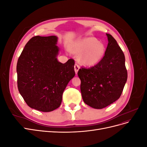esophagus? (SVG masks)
<instances>
[{
  "instance_id": "esophagus-1",
  "label": "esophagus",
  "mask_w": 147,
  "mask_h": 147,
  "mask_svg": "<svg viewBox=\"0 0 147 147\" xmlns=\"http://www.w3.org/2000/svg\"><path fill=\"white\" fill-rule=\"evenodd\" d=\"M74 69H75V74H77L78 71V70L80 69V66H79V65H78L77 64H75V65H74Z\"/></svg>"
}]
</instances>
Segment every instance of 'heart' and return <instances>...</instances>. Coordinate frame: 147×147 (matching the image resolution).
Returning a JSON list of instances; mask_svg holds the SVG:
<instances>
[{
  "label": "heart",
  "instance_id": "b5f03b06",
  "mask_svg": "<svg viewBox=\"0 0 147 147\" xmlns=\"http://www.w3.org/2000/svg\"><path fill=\"white\" fill-rule=\"evenodd\" d=\"M72 51L75 54H82L80 61L86 66H94L98 64L105 53V47L94 37H87L80 40L74 46Z\"/></svg>",
  "mask_w": 147,
  "mask_h": 147
}]
</instances>
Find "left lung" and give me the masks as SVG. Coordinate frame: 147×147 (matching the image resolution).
<instances>
[{"label": "left lung", "mask_w": 147, "mask_h": 147, "mask_svg": "<svg viewBox=\"0 0 147 147\" xmlns=\"http://www.w3.org/2000/svg\"><path fill=\"white\" fill-rule=\"evenodd\" d=\"M108 45L103 59L90 68L78 72L84 103L96 109L105 108L121 96L127 78L125 57L112 35L106 34Z\"/></svg>", "instance_id": "left-lung-1"}]
</instances>
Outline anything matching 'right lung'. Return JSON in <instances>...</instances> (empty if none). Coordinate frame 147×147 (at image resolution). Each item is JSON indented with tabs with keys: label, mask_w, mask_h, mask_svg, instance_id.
Wrapping results in <instances>:
<instances>
[{
	"label": "right lung",
	"mask_w": 147,
	"mask_h": 147,
	"mask_svg": "<svg viewBox=\"0 0 147 147\" xmlns=\"http://www.w3.org/2000/svg\"><path fill=\"white\" fill-rule=\"evenodd\" d=\"M57 37H33L26 43L16 65L18 88L30 108L49 112L60 106L63 94L75 75V61L57 59Z\"/></svg>",
	"instance_id": "1"
}]
</instances>
